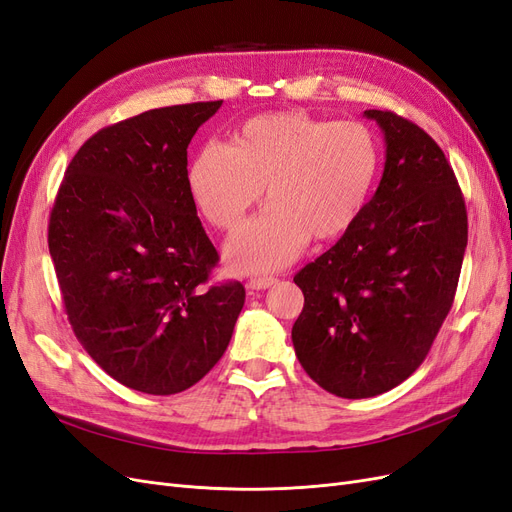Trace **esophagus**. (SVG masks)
Wrapping results in <instances>:
<instances>
[{
  "instance_id": "34e87169",
  "label": "esophagus",
  "mask_w": 512,
  "mask_h": 512,
  "mask_svg": "<svg viewBox=\"0 0 512 512\" xmlns=\"http://www.w3.org/2000/svg\"><path fill=\"white\" fill-rule=\"evenodd\" d=\"M277 282V277H271V275H262V277H252L250 282H247V288H252V290H267V288H271L273 284Z\"/></svg>"
}]
</instances>
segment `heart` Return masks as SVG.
I'll return each instance as SVG.
<instances>
[{
  "mask_svg": "<svg viewBox=\"0 0 512 512\" xmlns=\"http://www.w3.org/2000/svg\"><path fill=\"white\" fill-rule=\"evenodd\" d=\"M380 166L376 136L359 121L307 113L247 119L235 145L211 141L190 166V192L220 230L241 226L267 185L271 205L226 245L237 271L286 267L312 235L339 237L359 218Z\"/></svg>",
  "mask_w": 512,
  "mask_h": 512,
  "instance_id": "1",
  "label": "heart"
}]
</instances>
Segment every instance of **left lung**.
<instances>
[{
	"label": "left lung",
	"mask_w": 512,
	"mask_h": 512,
	"mask_svg": "<svg viewBox=\"0 0 512 512\" xmlns=\"http://www.w3.org/2000/svg\"><path fill=\"white\" fill-rule=\"evenodd\" d=\"M386 145L376 194L331 250L294 284L303 312L292 344L307 376L346 399L376 397L410 378L453 305L468 215L433 138L391 111H365Z\"/></svg>",
	"instance_id": "obj_1"
}]
</instances>
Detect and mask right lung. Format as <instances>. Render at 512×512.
Wrapping results in <instances>:
<instances>
[{"label":"right lung","instance_id":"add662e5","mask_svg":"<svg viewBox=\"0 0 512 512\" xmlns=\"http://www.w3.org/2000/svg\"><path fill=\"white\" fill-rule=\"evenodd\" d=\"M218 102L153 108L76 151L49 222L66 314L108 376L173 395L222 359L245 303L239 282L209 286L218 252L196 215L188 145Z\"/></svg>","mask_w":512,"mask_h":512}]
</instances>
